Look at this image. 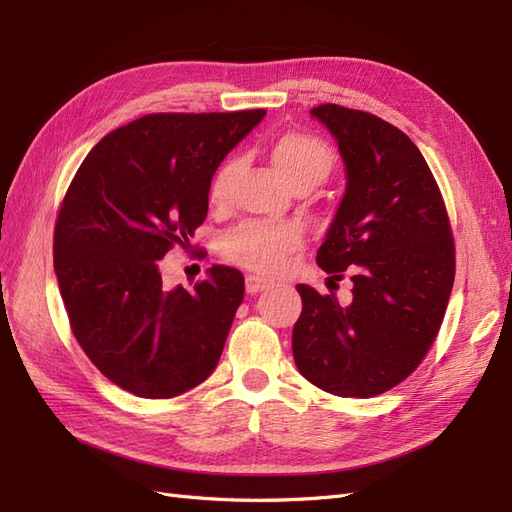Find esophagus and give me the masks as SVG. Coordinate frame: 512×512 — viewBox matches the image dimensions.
<instances>
[{
	"instance_id": "34e87169",
	"label": "esophagus",
	"mask_w": 512,
	"mask_h": 512,
	"mask_svg": "<svg viewBox=\"0 0 512 512\" xmlns=\"http://www.w3.org/2000/svg\"><path fill=\"white\" fill-rule=\"evenodd\" d=\"M270 286V281L257 277V275H248L246 277V292L248 295H257V292H262Z\"/></svg>"
}]
</instances>
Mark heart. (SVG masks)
Instances as JSON below:
<instances>
[{
	"label": "heart",
	"instance_id": "b5f03b06",
	"mask_svg": "<svg viewBox=\"0 0 512 512\" xmlns=\"http://www.w3.org/2000/svg\"><path fill=\"white\" fill-rule=\"evenodd\" d=\"M270 158L277 171L299 189H314L330 178L334 169L332 149L321 138L306 132H284L270 145ZM239 169V158H226L215 169L209 198L213 204H222L231 189V182ZM303 246L301 228L292 224H264L246 222L222 237V255L235 266L253 270V273L275 275L284 270L292 253Z\"/></svg>",
	"mask_w": 512,
	"mask_h": 512
}]
</instances>
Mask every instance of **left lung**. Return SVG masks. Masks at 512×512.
I'll use <instances>...</instances> for the list:
<instances>
[{
	"label": "left lung",
	"mask_w": 512,
	"mask_h": 512,
	"mask_svg": "<svg viewBox=\"0 0 512 512\" xmlns=\"http://www.w3.org/2000/svg\"><path fill=\"white\" fill-rule=\"evenodd\" d=\"M312 116L339 140L347 189L317 264L347 270L352 303L299 284L292 354L312 385L372 398L402 383L431 350L455 279V244L436 178L407 134L369 112L323 103Z\"/></svg>",
	"instance_id": "left-lung-1"
}]
</instances>
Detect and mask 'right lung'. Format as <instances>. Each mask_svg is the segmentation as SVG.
I'll use <instances>...</instances> for the list:
<instances>
[{"instance_id": "obj_1", "label": "right lung", "mask_w": 512, "mask_h": 512, "mask_svg": "<svg viewBox=\"0 0 512 512\" xmlns=\"http://www.w3.org/2000/svg\"><path fill=\"white\" fill-rule=\"evenodd\" d=\"M264 114H147L96 143L65 191L52 253L70 328L129 394L173 398L220 361L244 275L213 266L193 290H167L160 259L193 248L215 169Z\"/></svg>"}]
</instances>
